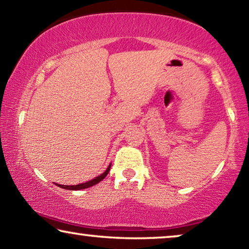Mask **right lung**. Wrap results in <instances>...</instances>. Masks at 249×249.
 Listing matches in <instances>:
<instances>
[{"label": "right lung", "instance_id": "add662e5", "mask_svg": "<svg viewBox=\"0 0 249 249\" xmlns=\"http://www.w3.org/2000/svg\"><path fill=\"white\" fill-rule=\"evenodd\" d=\"M110 167H111V164H109V167L107 168V170H106L103 174H101L100 176H98V177H95L94 179H92V180H90V181L80 183V185H75V186H74V185H72V186H64V185H59V183H55V185L61 187V188H64V189H68V190H81V189L89 188V187L97 185L98 182H100V181L102 180V179L106 178V176L108 175L109 170H110Z\"/></svg>", "mask_w": 249, "mask_h": 249}]
</instances>
